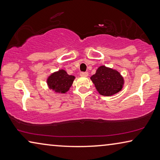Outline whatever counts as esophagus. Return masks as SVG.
<instances>
[{
	"instance_id": "1",
	"label": "esophagus",
	"mask_w": 160,
	"mask_h": 160,
	"mask_svg": "<svg viewBox=\"0 0 160 160\" xmlns=\"http://www.w3.org/2000/svg\"><path fill=\"white\" fill-rule=\"evenodd\" d=\"M80 76H82V77H88V72H80Z\"/></svg>"
}]
</instances>
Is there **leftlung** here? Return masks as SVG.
Here are the masks:
<instances>
[{
	"instance_id": "left-lung-1",
	"label": "left lung",
	"mask_w": 160,
	"mask_h": 160,
	"mask_svg": "<svg viewBox=\"0 0 160 160\" xmlns=\"http://www.w3.org/2000/svg\"><path fill=\"white\" fill-rule=\"evenodd\" d=\"M90 79L98 92L104 96H111L121 91L124 80L121 74L113 69L101 66Z\"/></svg>"
}]
</instances>
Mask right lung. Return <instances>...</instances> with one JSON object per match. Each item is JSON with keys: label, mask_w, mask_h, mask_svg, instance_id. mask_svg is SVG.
<instances>
[{"label": "right lung", "mask_w": 160, "mask_h": 160, "mask_svg": "<svg viewBox=\"0 0 160 160\" xmlns=\"http://www.w3.org/2000/svg\"><path fill=\"white\" fill-rule=\"evenodd\" d=\"M75 78V76L69 75L65 70H59L49 76L47 82L49 89L58 93H65L72 85Z\"/></svg>", "instance_id": "add662e5"}]
</instances>
